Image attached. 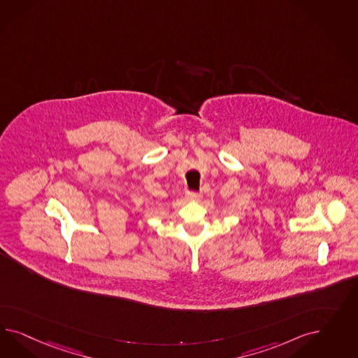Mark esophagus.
I'll return each instance as SVG.
<instances>
[{
    "label": "esophagus",
    "instance_id": "esophagus-1",
    "mask_svg": "<svg viewBox=\"0 0 358 358\" xmlns=\"http://www.w3.org/2000/svg\"><path fill=\"white\" fill-rule=\"evenodd\" d=\"M202 196L201 193H198V192H186V198L187 199H199Z\"/></svg>",
    "mask_w": 358,
    "mask_h": 358
}]
</instances>
